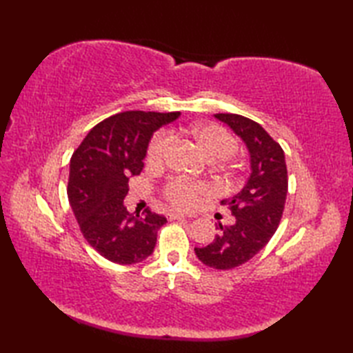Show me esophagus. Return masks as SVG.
<instances>
[{
    "instance_id": "obj_1",
    "label": "esophagus",
    "mask_w": 353,
    "mask_h": 353,
    "mask_svg": "<svg viewBox=\"0 0 353 353\" xmlns=\"http://www.w3.org/2000/svg\"><path fill=\"white\" fill-rule=\"evenodd\" d=\"M168 219H170V220H186V215L179 214V212H171V214L168 215Z\"/></svg>"
}]
</instances>
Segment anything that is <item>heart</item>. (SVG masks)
Returning <instances> with one entry per match:
<instances>
[{
  "mask_svg": "<svg viewBox=\"0 0 353 353\" xmlns=\"http://www.w3.org/2000/svg\"><path fill=\"white\" fill-rule=\"evenodd\" d=\"M191 138L196 145L209 161L228 159L236 152V141L230 134L215 124H196L190 130ZM170 144L168 133H159L148 147V161L157 163L163 159ZM209 186L197 182H186L176 179L167 185L165 196L177 208H191L199 201L200 197L206 196Z\"/></svg>",
  "mask_w": 353,
  "mask_h": 353,
  "instance_id": "b5f03b06",
  "label": "heart"
}]
</instances>
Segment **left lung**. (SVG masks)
I'll use <instances>...</instances> for the list:
<instances>
[{
  "label": "left lung",
  "mask_w": 353,
  "mask_h": 353,
  "mask_svg": "<svg viewBox=\"0 0 353 353\" xmlns=\"http://www.w3.org/2000/svg\"><path fill=\"white\" fill-rule=\"evenodd\" d=\"M214 117L244 142L250 157V176L241 191L221 200L235 223L232 226L219 223L214 241L194 252L208 267L230 270L250 261L273 236L287 200L288 174L283 150L258 123L236 114Z\"/></svg>",
  "instance_id": "8db88e82"
}]
</instances>
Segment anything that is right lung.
Wrapping results in <instances>:
<instances>
[{"label": "right lung", "instance_id": "1", "mask_svg": "<svg viewBox=\"0 0 353 353\" xmlns=\"http://www.w3.org/2000/svg\"><path fill=\"white\" fill-rule=\"evenodd\" d=\"M179 117L181 112H121L92 127L74 152L68 200L81 234L103 258L130 265L153 253L167 219L150 209L142 216L127 211V182L144 168L153 133Z\"/></svg>", "mask_w": 353, "mask_h": 353}]
</instances>
